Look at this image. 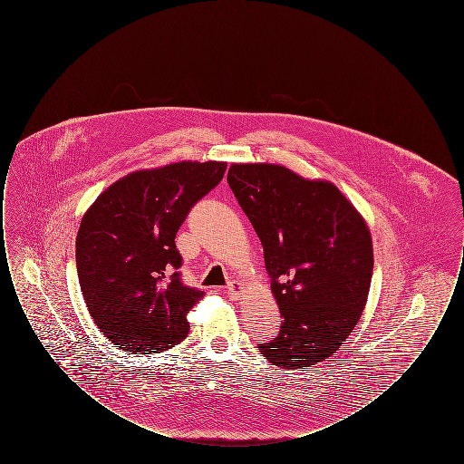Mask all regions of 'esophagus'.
<instances>
[{
  "label": "esophagus",
  "mask_w": 464,
  "mask_h": 464,
  "mask_svg": "<svg viewBox=\"0 0 464 464\" xmlns=\"http://www.w3.org/2000/svg\"><path fill=\"white\" fill-rule=\"evenodd\" d=\"M240 294H242V287H240V284L231 282V284L227 285V295H229V297L238 299V297H240Z\"/></svg>",
  "instance_id": "obj_1"
}]
</instances>
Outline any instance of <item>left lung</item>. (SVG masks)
Segmentation results:
<instances>
[{"mask_svg":"<svg viewBox=\"0 0 464 464\" xmlns=\"http://www.w3.org/2000/svg\"><path fill=\"white\" fill-rule=\"evenodd\" d=\"M227 184L265 248L284 322L259 344L273 365L303 369L335 353L365 308L374 254L369 227L327 180L282 165L233 163Z\"/></svg>","mask_w":464,"mask_h":464,"instance_id":"8db88e82","label":"left lung"}]
</instances>
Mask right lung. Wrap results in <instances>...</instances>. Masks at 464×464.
<instances>
[{
	"label": "right lung",
	"instance_id": "right-lung-1",
	"mask_svg": "<svg viewBox=\"0 0 464 464\" xmlns=\"http://www.w3.org/2000/svg\"><path fill=\"white\" fill-rule=\"evenodd\" d=\"M224 172V161L139 170L116 180L85 214L76 237L80 287L90 316L116 348L161 353L188 335L186 314L203 290L180 280L176 235Z\"/></svg>",
	"mask_w": 464,
	"mask_h": 464
}]
</instances>
